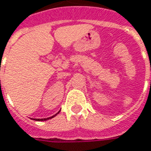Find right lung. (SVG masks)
<instances>
[{
    "label": "right lung",
    "instance_id": "right-lung-1",
    "mask_svg": "<svg viewBox=\"0 0 151 151\" xmlns=\"http://www.w3.org/2000/svg\"><path fill=\"white\" fill-rule=\"evenodd\" d=\"M58 113H59V111H58V113H57V114H58ZM57 114L54 115L53 116H50V117H48V118H44V119H34V120H35V121H47V120H49V119H51V118H53V117H54V116H56V115H57Z\"/></svg>",
    "mask_w": 151,
    "mask_h": 151
}]
</instances>
